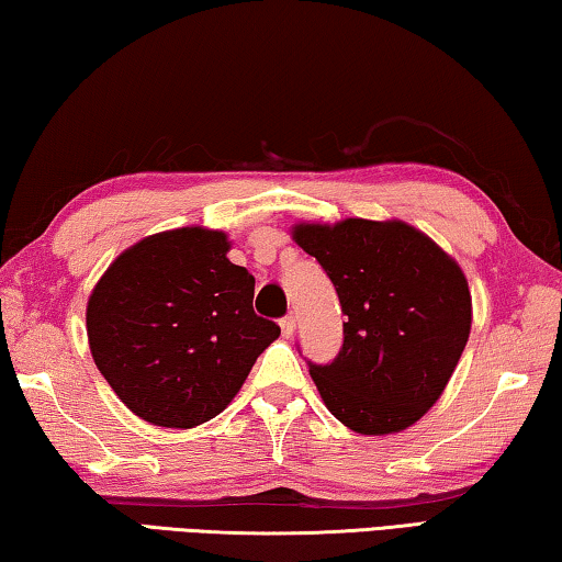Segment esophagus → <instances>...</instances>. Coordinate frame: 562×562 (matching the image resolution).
I'll return each instance as SVG.
<instances>
[{"label": "esophagus", "instance_id": "1", "mask_svg": "<svg viewBox=\"0 0 562 562\" xmlns=\"http://www.w3.org/2000/svg\"><path fill=\"white\" fill-rule=\"evenodd\" d=\"M293 330H296V318H293L291 314L283 316V318H281V334L286 336V338H291Z\"/></svg>", "mask_w": 562, "mask_h": 562}]
</instances>
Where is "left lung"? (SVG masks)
I'll list each match as a JSON object with an SVG mask.
<instances>
[{
  "mask_svg": "<svg viewBox=\"0 0 562 562\" xmlns=\"http://www.w3.org/2000/svg\"><path fill=\"white\" fill-rule=\"evenodd\" d=\"M346 316L334 361H308L328 411L356 434H395L426 413L471 334V291L458 263L401 221L301 224Z\"/></svg>",
  "mask_w": 562,
  "mask_h": 562,
  "instance_id": "8db88e82",
  "label": "left lung"
}]
</instances>
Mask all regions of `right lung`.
I'll use <instances>...</instances> for the list:
<instances>
[{"label":"right lung","mask_w":562,"mask_h":562,"mask_svg":"<svg viewBox=\"0 0 562 562\" xmlns=\"http://www.w3.org/2000/svg\"><path fill=\"white\" fill-rule=\"evenodd\" d=\"M221 232L144 238L101 276L87 306L94 363L136 416L194 428L218 416L281 334L256 316L254 276Z\"/></svg>","instance_id":"obj_1"}]
</instances>
